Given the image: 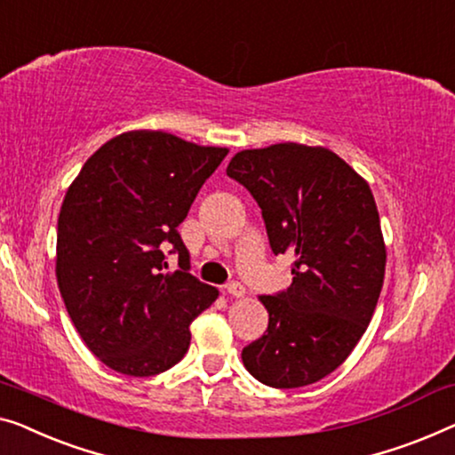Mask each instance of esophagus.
Wrapping results in <instances>:
<instances>
[{
    "mask_svg": "<svg viewBox=\"0 0 455 455\" xmlns=\"http://www.w3.org/2000/svg\"><path fill=\"white\" fill-rule=\"evenodd\" d=\"M226 291H228L229 295H234V298H243V295H246V287H243L240 281H232V283H229V285L226 287Z\"/></svg>",
    "mask_w": 455,
    "mask_h": 455,
    "instance_id": "1",
    "label": "esophagus"
}]
</instances>
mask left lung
<instances>
[{
	"label": "left lung",
	"mask_w": 455,
	"mask_h": 455,
	"mask_svg": "<svg viewBox=\"0 0 455 455\" xmlns=\"http://www.w3.org/2000/svg\"><path fill=\"white\" fill-rule=\"evenodd\" d=\"M259 203L275 254H293L285 291L260 295L268 328L243 347V367L271 387L332 373L363 337L386 273L379 213L367 184L326 148L275 143L228 166Z\"/></svg>",
	"instance_id": "1"
}]
</instances>
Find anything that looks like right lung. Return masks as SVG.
<instances>
[{"label":"right lung","instance_id":"right-lung-1","mask_svg":"<svg viewBox=\"0 0 455 455\" xmlns=\"http://www.w3.org/2000/svg\"><path fill=\"white\" fill-rule=\"evenodd\" d=\"M226 148L164 131H129L88 157L57 223V285L82 340L104 365L149 378L179 363L190 322L217 299L188 273L179 234ZM170 243L181 268L167 267Z\"/></svg>","mask_w":455,"mask_h":455}]
</instances>
